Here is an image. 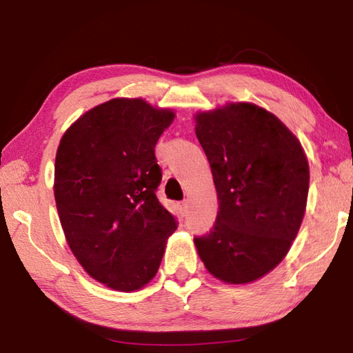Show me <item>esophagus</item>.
I'll return each instance as SVG.
<instances>
[{"label": "esophagus", "instance_id": "obj_1", "mask_svg": "<svg viewBox=\"0 0 353 353\" xmlns=\"http://www.w3.org/2000/svg\"><path fill=\"white\" fill-rule=\"evenodd\" d=\"M179 212H181L182 216H187V213H188V202L187 201H183L179 204Z\"/></svg>", "mask_w": 353, "mask_h": 353}]
</instances>
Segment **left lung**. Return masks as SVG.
<instances>
[{
    "mask_svg": "<svg viewBox=\"0 0 353 353\" xmlns=\"http://www.w3.org/2000/svg\"><path fill=\"white\" fill-rule=\"evenodd\" d=\"M219 212L194 246L225 283H250L285 259L305 214L310 168L296 135L255 104L230 103L194 115Z\"/></svg>",
    "mask_w": 353,
    "mask_h": 353,
    "instance_id": "1",
    "label": "left lung"
}]
</instances>
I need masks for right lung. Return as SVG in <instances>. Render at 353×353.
<instances>
[{
    "label": "right lung",
    "instance_id": "right-lung-1",
    "mask_svg": "<svg viewBox=\"0 0 353 353\" xmlns=\"http://www.w3.org/2000/svg\"><path fill=\"white\" fill-rule=\"evenodd\" d=\"M174 117L141 98H115L77 118L59 143L54 198L65 238L88 276L112 290L151 282L177 229L155 196V145Z\"/></svg>",
    "mask_w": 353,
    "mask_h": 353
}]
</instances>
